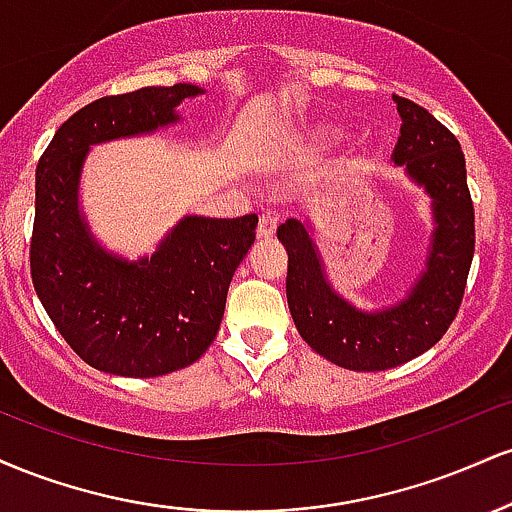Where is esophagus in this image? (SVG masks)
Here are the masks:
<instances>
[{
    "mask_svg": "<svg viewBox=\"0 0 512 512\" xmlns=\"http://www.w3.org/2000/svg\"><path fill=\"white\" fill-rule=\"evenodd\" d=\"M274 233H276V219L272 214H262L260 223H257V238L272 240Z\"/></svg>",
    "mask_w": 512,
    "mask_h": 512,
    "instance_id": "34e87169",
    "label": "esophagus"
}]
</instances>
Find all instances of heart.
Listing matches in <instances>:
<instances>
[{
	"label": "heart",
	"mask_w": 512,
	"mask_h": 512,
	"mask_svg": "<svg viewBox=\"0 0 512 512\" xmlns=\"http://www.w3.org/2000/svg\"><path fill=\"white\" fill-rule=\"evenodd\" d=\"M339 129L330 125V122H315V125L308 127V137L313 139L315 144H330L337 139Z\"/></svg>",
	"instance_id": "b5f03b06"
}]
</instances>
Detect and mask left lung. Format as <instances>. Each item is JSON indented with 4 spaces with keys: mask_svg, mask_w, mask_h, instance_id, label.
<instances>
[{
    "mask_svg": "<svg viewBox=\"0 0 512 512\" xmlns=\"http://www.w3.org/2000/svg\"><path fill=\"white\" fill-rule=\"evenodd\" d=\"M402 117L395 166L431 199L433 231L424 269L402 298L358 308L332 286L308 219L281 223L289 255L286 298L296 330L313 351L349 370H387L421 356L448 332L474 257V207L460 142L421 105L392 96Z\"/></svg>",
    "mask_w": 512,
    "mask_h": 512,
    "instance_id": "8db88e82",
    "label": "left lung"
}]
</instances>
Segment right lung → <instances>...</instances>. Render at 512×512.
Returning a JSON list of instances; mask_svg holds the SVG:
<instances>
[{
    "label": "right lung",
    "mask_w": 512,
    "mask_h": 512,
    "mask_svg": "<svg viewBox=\"0 0 512 512\" xmlns=\"http://www.w3.org/2000/svg\"><path fill=\"white\" fill-rule=\"evenodd\" d=\"M195 84L98 98L57 129L35 170L31 276L64 342L88 366L156 378L192 366L214 342L228 286L255 243L257 216H182L151 255L127 260L93 236L81 173L93 146L178 125Z\"/></svg>",
    "instance_id": "right-lung-1"
}]
</instances>
